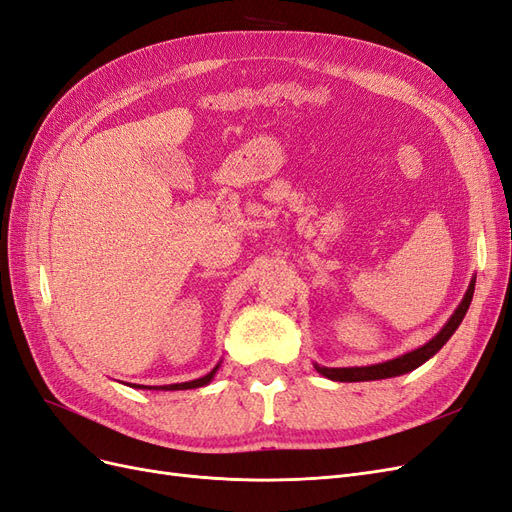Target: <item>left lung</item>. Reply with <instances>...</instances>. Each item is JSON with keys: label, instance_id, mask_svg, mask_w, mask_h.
<instances>
[{"label": "left lung", "instance_id": "8db88e82", "mask_svg": "<svg viewBox=\"0 0 512 512\" xmlns=\"http://www.w3.org/2000/svg\"><path fill=\"white\" fill-rule=\"evenodd\" d=\"M474 284H476V277H472V282H470L466 294H463L459 307L455 309V314L448 318V322L440 329V333L433 337V339H429L425 346L416 348V350H412L408 354H401V356H397V359H393V361L378 363V365H367V367H320V365H316L318 374H322L324 378H329V380H335V382H365V380L395 378V376H401V374H408V371H412L416 367H421L457 331V327L461 324L463 316H466L468 307L472 303Z\"/></svg>", "mask_w": 512, "mask_h": 512}]
</instances>
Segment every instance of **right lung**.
I'll return each instance as SVG.
<instances>
[{
    "instance_id": "add662e5",
    "label": "right lung",
    "mask_w": 512,
    "mask_h": 512,
    "mask_svg": "<svg viewBox=\"0 0 512 512\" xmlns=\"http://www.w3.org/2000/svg\"><path fill=\"white\" fill-rule=\"evenodd\" d=\"M220 369V365H215L207 376H203V378H198V380H190V382H181V384H166V386H143V384H130V386H134V389H156V391H185V389H198V386H205V384H209L211 380H213V376H215V371Z\"/></svg>"
}]
</instances>
